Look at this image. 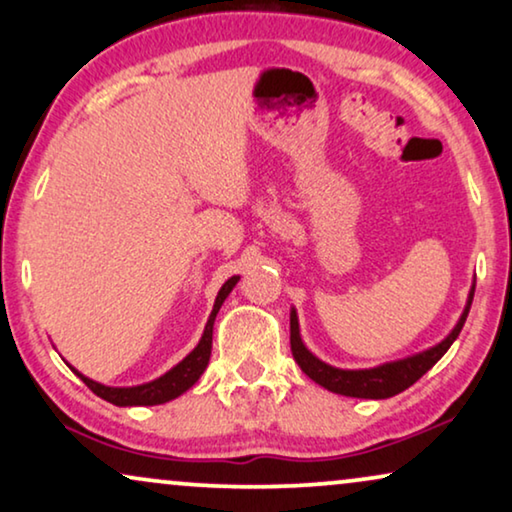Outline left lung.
Masks as SVG:
<instances>
[{"mask_svg":"<svg viewBox=\"0 0 512 512\" xmlns=\"http://www.w3.org/2000/svg\"><path fill=\"white\" fill-rule=\"evenodd\" d=\"M473 295L475 288L470 290L466 311L456 327L452 330L445 342H440L433 349H428L424 353H417V356L398 360V363H386L381 367H372V370H339V367H332L318 360L313 353L306 349L302 344V337H299V323H297V313H290V349H292V358L297 360V365L302 367V372L306 377H311L316 384H320L327 391L339 393V395H351V398H372V400H381V398H391V395L403 393L405 388H410L414 381L424 377V374L431 370V367L438 363V360L445 356L449 346L454 344V339L459 337L463 323H466L470 304H473Z\"/></svg>","mask_w":512,"mask_h":512,"instance_id":"1","label":"left lung"}]
</instances>
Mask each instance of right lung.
<instances>
[{
    "mask_svg": "<svg viewBox=\"0 0 512 512\" xmlns=\"http://www.w3.org/2000/svg\"><path fill=\"white\" fill-rule=\"evenodd\" d=\"M238 281V276L229 278L227 283L222 285V290L217 292V299H215V306H213V313H210L208 323H206V330H203V337L196 349L189 353V356L182 360V363H177L173 370L163 374V377L149 381V384H142V386H133V388H112V386H102L98 381L84 377V374H79V379L84 381V384L91 388L95 395H100L102 400H107V403L112 405H119V407H131V405H161V403H168V400L177 398V395H182L187 391V388H192L199 377L203 374V370L208 367V360H210V349H213V323H215V316L217 311H220V306L227 295L231 292Z\"/></svg>",
    "mask_w": 512,
    "mask_h": 512,
    "instance_id": "1",
    "label": "right lung"
}]
</instances>
